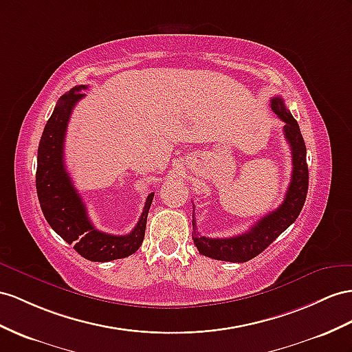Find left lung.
I'll return each mask as SVG.
<instances>
[{
	"label": "left lung",
	"instance_id": "8db88e82",
	"mask_svg": "<svg viewBox=\"0 0 352 352\" xmlns=\"http://www.w3.org/2000/svg\"><path fill=\"white\" fill-rule=\"evenodd\" d=\"M270 108L284 122L285 140L292 147L293 173L284 202L275 211L269 212L253 224V228L248 232L232 238L219 239L201 236V233L196 229V220L193 219L192 236L196 248L199 250L202 256L233 263L248 262L272 244L287 228H290L303 208L309 184L305 141L299 124H297L292 113L288 111L283 98L275 96L270 99Z\"/></svg>",
	"mask_w": 352,
	"mask_h": 352
}]
</instances>
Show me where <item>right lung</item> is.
<instances>
[{"label": "right lung", "mask_w": 352, "mask_h": 352, "mask_svg": "<svg viewBox=\"0 0 352 352\" xmlns=\"http://www.w3.org/2000/svg\"><path fill=\"white\" fill-rule=\"evenodd\" d=\"M76 86L62 95L53 110L38 144L35 186L41 211L50 228L74 245L77 253L92 262H110L133 254L146 235V224L155 193H150L137 226L128 235H110L95 229L87 217L86 205L77 193L64 164V142L67 126L76 104L85 95Z\"/></svg>", "instance_id": "right-lung-1"}]
</instances>
